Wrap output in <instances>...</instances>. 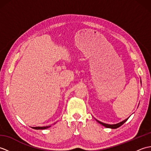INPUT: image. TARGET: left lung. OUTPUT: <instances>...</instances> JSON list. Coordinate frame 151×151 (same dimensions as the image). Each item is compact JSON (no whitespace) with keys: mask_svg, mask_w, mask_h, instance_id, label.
Returning a JSON list of instances; mask_svg holds the SVG:
<instances>
[{"mask_svg":"<svg viewBox=\"0 0 151 151\" xmlns=\"http://www.w3.org/2000/svg\"><path fill=\"white\" fill-rule=\"evenodd\" d=\"M141 84H142V80H141ZM128 119H129V118H127V119H126L123 120V121L120 122V123H117V124H106V123H102V122L99 121H98V120H97V119H96V121H97L99 123H100L101 124L103 125V126H104V127H106V128H110V129H117V128H119V127H121L122 124H123L125 123V122H126V121L128 120Z\"/></svg>","mask_w":151,"mask_h":151,"instance_id":"1","label":"left lung"}]
</instances>
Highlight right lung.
Returning a JSON list of instances; mask_svg holds the SVG:
<instances>
[{"instance_id":"right-lung-1","label":"right lung","mask_w":151,"mask_h":151,"mask_svg":"<svg viewBox=\"0 0 151 151\" xmlns=\"http://www.w3.org/2000/svg\"><path fill=\"white\" fill-rule=\"evenodd\" d=\"M50 126H46V127H32L34 129L36 130H44V129H49Z\"/></svg>"}]
</instances>
